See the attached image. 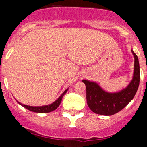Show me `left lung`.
I'll return each mask as SVG.
<instances>
[{
  "instance_id": "left-lung-1",
  "label": "left lung",
  "mask_w": 147,
  "mask_h": 147,
  "mask_svg": "<svg viewBox=\"0 0 147 147\" xmlns=\"http://www.w3.org/2000/svg\"><path fill=\"white\" fill-rule=\"evenodd\" d=\"M132 53L135 59L133 79L129 85L120 92L110 93L95 82L82 80L86 87L87 104L95 113L104 116L115 114L125 108L136 95L140 82V67L138 56L133 50Z\"/></svg>"
}]
</instances>
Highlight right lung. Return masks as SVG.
<instances>
[{
  "instance_id": "1",
  "label": "right lung",
  "mask_w": 147,
  "mask_h": 147,
  "mask_svg": "<svg viewBox=\"0 0 147 147\" xmlns=\"http://www.w3.org/2000/svg\"><path fill=\"white\" fill-rule=\"evenodd\" d=\"M67 91H68V88L66 89L54 102L51 103L50 105H43V106H30V105L22 104V103L19 102H18L19 103L20 105H22V107H24L25 108H26V109L29 110L31 111L35 112V113H49V112H51L53 111H54V110H55L59 106L62 100V98H63V96L67 93Z\"/></svg>"
}]
</instances>
